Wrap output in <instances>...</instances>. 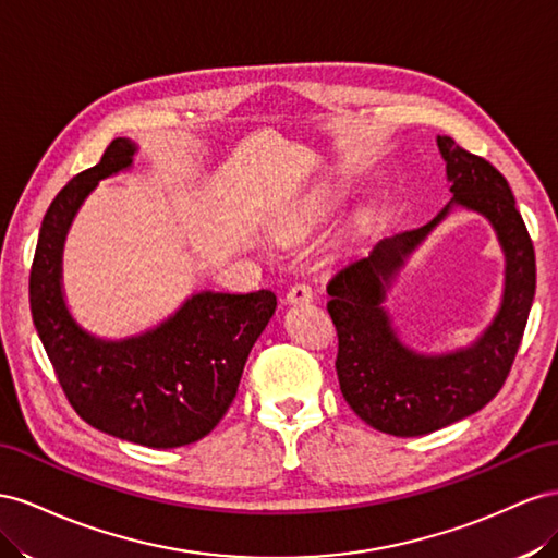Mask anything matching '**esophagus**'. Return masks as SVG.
Instances as JSON below:
<instances>
[{"instance_id":"obj_1","label":"esophagus","mask_w":558,"mask_h":558,"mask_svg":"<svg viewBox=\"0 0 558 558\" xmlns=\"http://www.w3.org/2000/svg\"><path fill=\"white\" fill-rule=\"evenodd\" d=\"M308 301H313V288L308 282H296L284 294V304H308Z\"/></svg>"}]
</instances>
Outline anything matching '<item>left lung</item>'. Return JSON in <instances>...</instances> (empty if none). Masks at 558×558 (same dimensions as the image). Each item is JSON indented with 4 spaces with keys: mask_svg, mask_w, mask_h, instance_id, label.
I'll list each match as a JSON object with an SVG mask.
<instances>
[{
    "mask_svg": "<svg viewBox=\"0 0 558 558\" xmlns=\"http://www.w3.org/2000/svg\"><path fill=\"white\" fill-rule=\"evenodd\" d=\"M453 201L482 211L506 250V294L485 337L449 356H416L396 339L383 311L385 290L403 259L450 207L429 225L374 245L327 284V311L337 327L339 386L357 416L378 433L418 437L486 407L512 369L535 296V250L502 172L439 135Z\"/></svg>",
    "mask_w": 558,
    "mask_h": 558,
    "instance_id": "8db88e82",
    "label": "left lung"
}]
</instances>
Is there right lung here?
Wrapping results in <instances>:
<instances>
[{"mask_svg": "<svg viewBox=\"0 0 558 558\" xmlns=\"http://www.w3.org/2000/svg\"><path fill=\"white\" fill-rule=\"evenodd\" d=\"M135 145L117 137L100 163L78 172L44 215L29 270V311L58 384L88 425L151 449L203 439L225 418L245 360L278 299L201 292L142 337L100 341L78 327L60 290V257L78 205L102 178L133 163Z\"/></svg>", "mask_w": 558, "mask_h": 558, "instance_id": "1", "label": "right lung"}]
</instances>
